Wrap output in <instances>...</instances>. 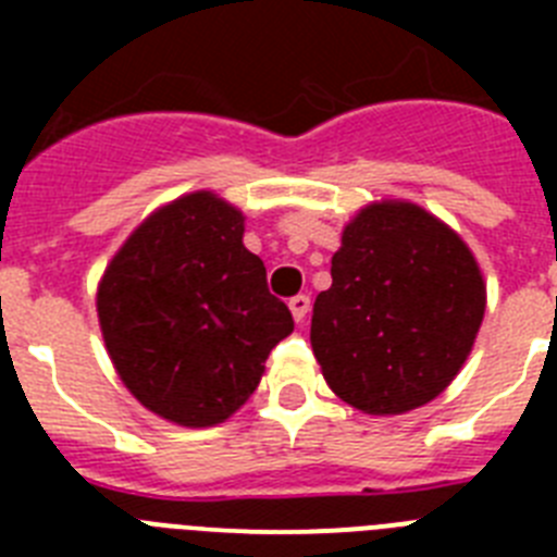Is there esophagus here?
<instances>
[{
  "mask_svg": "<svg viewBox=\"0 0 557 557\" xmlns=\"http://www.w3.org/2000/svg\"><path fill=\"white\" fill-rule=\"evenodd\" d=\"M289 312H293L295 321L304 323V318L309 314V295H295V298H289Z\"/></svg>",
  "mask_w": 557,
  "mask_h": 557,
  "instance_id": "obj_1",
  "label": "esophagus"
}]
</instances>
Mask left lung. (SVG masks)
Wrapping results in <instances>:
<instances>
[{
  "mask_svg": "<svg viewBox=\"0 0 557 557\" xmlns=\"http://www.w3.org/2000/svg\"><path fill=\"white\" fill-rule=\"evenodd\" d=\"M482 314L485 282L469 245L421 206L382 200L343 231L309 339L346 405L401 416L449 387Z\"/></svg>",
  "mask_w": 557,
  "mask_h": 557,
  "instance_id": "8db88e82",
  "label": "left lung"
}]
</instances>
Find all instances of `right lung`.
Segmentation results:
<instances>
[{"instance_id":"obj_1","label":"right lung","mask_w":557,"mask_h":557,"mask_svg":"<svg viewBox=\"0 0 557 557\" xmlns=\"http://www.w3.org/2000/svg\"><path fill=\"white\" fill-rule=\"evenodd\" d=\"M243 234V211L191 191L127 236L97 289L113 368L147 410L172 424H223L259 387L264 359L295 326Z\"/></svg>"}]
</instances>
